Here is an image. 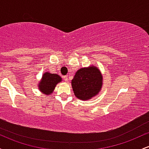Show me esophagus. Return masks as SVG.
<instances>
[{"instance_id":"esophagus-1","label":"esophagus","mask_w":149,"mask_h":149,"mask_svg":"<svg viewBox=\"0 0 149 149\" xmlns=\"http://www.w3.org/2000/svg\"><path fill=\"white\" fill-rule=\"evenodd\" d=\"M64 79L66 82H68L69 81V78H68L67 76H64Z\"/></svg>"}]
</instances>
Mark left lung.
Segmentation results:
<instances>
[{
    "mask_svg": "<svg viewBox=\"0 0 149 149\" xmlns=\"http://www.w3.org/2000/svg\"><path fill=\"white\" fill-rule=\"evenodd\" d=\"M102 73L94 65L78 69L71 80L75 96L83 101L89 100L97 96L102 90Z\"/></svg>",
    "mask_w": 149,
    "mask_h": 149,
    "instance_id": "1",
    "label": "left lung"
}]
</instances>
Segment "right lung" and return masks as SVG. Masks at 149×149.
Instances as JSON below:
<instances>
[{"mask_svg":"<svg viewBox=\"0 0 149 149\" xmlns=\"http://www.w3.org/2000/svg\"><path fill=\"white\" fill-rule=\"evenodd\" d=\"M61 81L62 78L59 75L47 71L43 73L38 86L42 93L45 95H49L54 92L56 85Z\"/></svg>","mask_w":149,"mask_h":149,"instance_id":"1","label":"right lung"}]
</instances>
